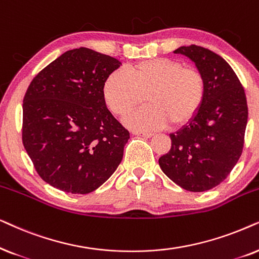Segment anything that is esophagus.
Wrapping results in <instances>:
<instances>
[{"mask_svg": "<svg viewBox=\"0 0 259 259\" xmlns=\"http://www.w3.org/2000/svg\"><path fill=\"white\" fill-rule=\"evenodd\" d=\"M133 134H134V135H136V136H143V137H147V139H149V137H151V136H154V134H153V133H144V132H134Z\"/></svg>", "mask_w": 259, "mask_h": 259, "instance_id": "esophagus-1", "label": "esophagus"}]
</instances>
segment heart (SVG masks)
I'll return each mask as SVG.
<instances>
[{
	"label": "heart",
	"instance_id": "b5f03b06",
	"mask_svg": "<svg viewBox=\"0 0 259 259\" xmlns=\"http://www.w3.org/2000/svg\"><path fill=\"white\" fill-rule=\"evenodd\" d=\"M102 96L113 115L123 117L146 101L149 105L124 119L134 130H158L171 123L182 126L198 115L206 97L204 74L181 61L155 58L116 70L103 82Z\"/></svg>",
	"mask_w": 259,
	"mask_h": 259
}]
</instances>
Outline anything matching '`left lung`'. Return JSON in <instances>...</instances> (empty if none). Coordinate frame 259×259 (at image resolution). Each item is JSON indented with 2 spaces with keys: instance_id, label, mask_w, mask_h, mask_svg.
I'll return each instance as SVG.
<instances>
[{
  "instance_id": "1",
  "label": "left lung",
  "mask_w": 259,
  "mask_h": 259,
  "mask_svg": "<svg viewBox=\"0 0 259 259\" xmlns=\"http://www.w3.org/2000/svg\"><path fill=\"white\" fill-rule=\"evenodd\" d=\"M174 53L187 57L204 74L206 97L194 119L170 134L171 148L158 164L186 191L205 192L225 180L242 155L245 92L232 67L214 52L191 45Z\"/></svg>"
}]
</instances>
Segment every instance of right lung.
<instances>
[{
	"instance_id": "1",
	"label": "right lung",
	"mask_w": 259,
	"mask_h": 259,
	"mask_svg": "<svg viewBox=\"0 0 259 259\" xmlns=\"http://www.w3.org/2000/svg\"><path fill=\"white\" fill-rule=\"evenodd\" d=\"M122 63L86 47L65 52L23 98L22 142L44 181L88 194L117 169L129 132L106 108L102 86Z\"/></svg>"
}]
</instances>
